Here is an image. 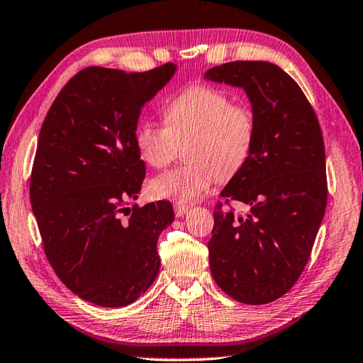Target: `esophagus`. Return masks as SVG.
<instances>
[{"instance_id":"1","label":"esophagus","mask_w":363,"mask_h":363,"mask_svg":"<svg viewBox=\"0 0 363 363\" xmlns=\"http://www.w3.org/2000/svg\"><path fill=\"white\" fill-rule=\"evenodd\" d=\"M187 211H189V206L179 204V203L174 204V214H176V217H184V216H186Z\"/></svg>"}]
</instances>
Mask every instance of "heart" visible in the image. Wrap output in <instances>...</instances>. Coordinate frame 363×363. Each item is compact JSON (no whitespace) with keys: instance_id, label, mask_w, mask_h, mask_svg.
Segmentation results:
<instances>
[{"instance_id":"obj_1","label":"heart","mask_w":363,"mask_h":363,"mask_svg":"<svg viewBox=\"0 0 363 363\" xmlns=\"http://www.w3.org/2000/svg\"><path fill=\"white\" fill-rule=\"evenodd\" d=\"M257 118L250 106L234 104L225 91L195 84L177 92L163 106V125L143 121L135 130L141 160L163 168L186 146L184 167L155 176L149 191L160 200L191 203L208 194L216 177L236 176L253 152Z\"/></svg>"}]
</instances>
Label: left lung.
Segmentation results:
<instances>
[{
	"mask_svg": "<svg viewBox=\"0 0 363 363\" xmlns=\"http://www.w3.org/2000/svg\"><path fill=\"white\" fill-rule=\"evenodd\" d=\"M203 78L244 89L257 118L250 159L220 194L250 211L236 216L216 206L211 274L234 301L269 303L301 277L324 218L321 127L299 84L277 64L226 62Z\"/></svg>",
	"mask_w": 363,
	"mask_h": 363,
	"instance_id": "1",
	"label": "left lung"
}]
</instances>
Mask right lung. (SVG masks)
Returning a JSON list of instances; mask_svg holds the SVG:
<instances>
[{
    "instance_id": "right-lung-1",
    "label": "right lung",
    "mask_w": 363,
    "mask_h": 363,
    "mask_svg": "<svg viewBox=\"0 0 363 363\" xmlns=\"http://www.w3.org/2000/svg\"><path fill=\"white\" fill-rule=\"evenodd\" d=\"M176 64L147 70L86 67L61 89L39 133L30 196L45 255L80 299L125 307L160 269L157 240L174 220L169 201L133 206L145 179L135 146L143 106Z\"/></svg>"
}]
</instances>
